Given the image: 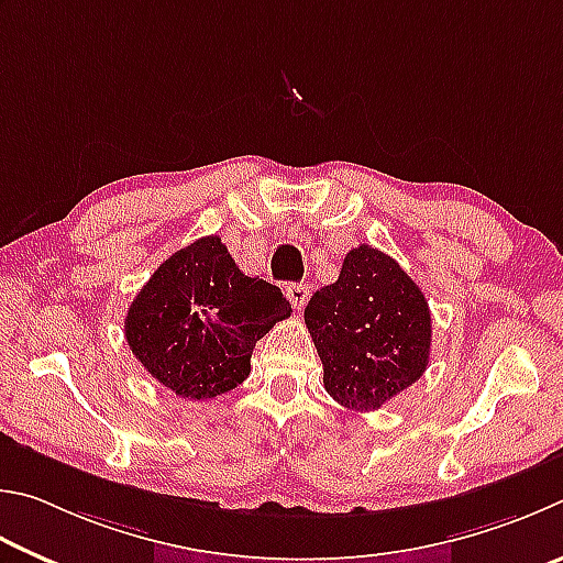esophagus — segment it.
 Here are the masks:
<instances>
[{
    "label": "esophagus",
    "mask_w": 563,
    "mask_h": 563,
    "mask_svg": "<svg viewBox=\"0 0 563 563\" xmlns=\"http://www.w3.org/2000/svg\"><path fill=\"white\" fill-rule=\"evenodd\" d=\"M287 297L291 301V307L297 309V311H301L303 307H307V301H309V287H307V284H289Z\"/></svg>",
    "instance_id": "1"
}]
</instances>
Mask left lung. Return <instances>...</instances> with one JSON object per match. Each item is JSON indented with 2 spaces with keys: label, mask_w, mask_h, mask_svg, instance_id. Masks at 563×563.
Returning <instances> with one entry per match:
<instances>
[{
  "label": "left lung",
  "mask_w": 563,
  "mask_h": 563,
  "mask_svg": "<svg viewBox=\"0 0 563 563\" xmlns=\"http://www.w3.org/2000/svg\"><path fill=\"white\" fill-rule=\"evenodd\" d=\"M303 321L323 363L327 393L349 410H378L428 368L426 294L371 244L346 254L339 279L313 294Z\"/></svg>",
  "instance_id": "obj_1"
}]
</instances>
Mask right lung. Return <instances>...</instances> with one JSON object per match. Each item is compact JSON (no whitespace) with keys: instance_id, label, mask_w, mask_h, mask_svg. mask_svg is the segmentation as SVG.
I'll return each mask as SVG.
<instances>
[{"instance_id":"obj_1","label":"right lung","mask_w":563,"mask_h":563,"mask_svg":"<svg viewBox=\"0 0 563 563\" xmlns=\"http://www.w3.org/2000/svg\"><path fill=\"white\" fill-rule=\"evenodd\" d=\"M289 313L282 289L242 274L214 234L157 266L128 309L125 341L175 396L207 400L250 376L254 343Z\"/></svg>"}]
</instances>
